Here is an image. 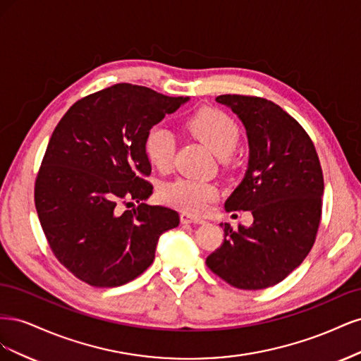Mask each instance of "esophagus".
Returning <instances> with one entry per match:
<instances>
[{
	"label": "esophagus",
	"instance_id": "34e87169",
	"mask_svg": "<svg viewBox=\"0 0 361 361\" xmlns=\"http://www.w3.org/2000/svg\"><path fill=\"white\" fill-rule=\"evenodd\" d=\"M180 223L182 224H203L204 220L203 218H197V216H192L190 214H180Z\"/></svg>",
	"mask_w": 361,
	"mask_h": 361
}]
</instances>
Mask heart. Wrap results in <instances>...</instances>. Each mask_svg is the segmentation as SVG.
Masks as SVG:
<instances>
[{
	"label": "heart",
	"mask_w": 361,
	"mask_h": 361,
	"mask_svg": "<svg viewBox=\"0 0 361 361\" xmlns=\"http://www.w3.org/2000/svg\"><path fill=\"white\" fill-rule=\"evenodd\" d=\"M190 133L200 140L216 157H227L235 150L239 130L236 123L226 113L215 108H203L187 122ZM145 154L155 169L166 171L170 169L174 155V135L169 128L155 126L146 134ZM216 197L214 185L194 180L178 179L161 190V200L185 214H203Z\"/></svg>",
	"instance_id": "obj_1"
}]
</instances>
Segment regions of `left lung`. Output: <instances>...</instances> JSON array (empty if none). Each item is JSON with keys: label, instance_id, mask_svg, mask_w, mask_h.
I'll return each mask as SVG.
<instances>
[{"label": "left lung", "instance_id": "1", "mask_svg": "<svg viewBox=\"0 0 361 361\" xmlns=\"http://www.w3.org/2000/svg\"><path fill=\"white\" fill-rule=\"evenodd\" d=\"M215 101L241 120L250 149L244 179L224 207L251 211L253 224L224 223V243L206 265L238 289H265L285 280L313 247L324 194L319 158L307 133L277 104L243 94Z\"/></svg>", "mask_w": 361, "mask_h": 361}]
</instances>
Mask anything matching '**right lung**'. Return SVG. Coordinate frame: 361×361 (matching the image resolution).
Segmentation results:
<instances>
[{
    "label": "right lung",
    "instance_id": "1",
    "mask_svg": "<svg viewBox=\"0 0 361 361\" xmlns=\"http://www.w3.org/2000/svg\"><path fill=\"white\" fill-rule=\"evenodd\" d=\"M188 101L114 84L75 102L54 129L35 200L51 250L75 277L122 286L150 267L159 236L179 226L176 211L143 203L154 192L143 178L152 171L145 138ZM125 198L140 204L120 213Z\"/></svg>",
    "mask_w": 361,
    "mask_h": 361
}]
</instances>
